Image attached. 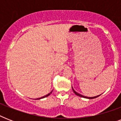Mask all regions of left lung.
Instances as JSON below:
<instances>
[{
	"mask_svg": "<svg viewBox=\"0 0 121 121\" xmlns=\"http://www.w3.org/2000/svg\"><path fill=\"white\" fill-rule=\"evenodd\" d=\"M72 90H73V92H74V93H75V94H76V95H77L79 96V97H83V98H86V99H95V98L98 97L99 96H100V95H99L95 96V97H85V96L82 95H81V94H78V93H77V92H75V91L74 90L73 88V87H72Z\"/></svg>",
	"mask_w": 121,
	"mask_h": 121,
	"instance_id": "obj_1",
	"label": "left lung"
}]
</instances>
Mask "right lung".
Returning a JSON list of instances; mask_svg holds the SVG:
<instances>
[{
	"label": "right lung",
	"mask_w": 121,
	"mask_h": 121,
	"mask_svg": "<svg viewBox=\"0 0 121 121\" xmlns=\"http://www.w3.org/2000/svg\"><path fill=\"white\" fill-rule=\"evenodd\" d=\"M52 92H53V90H52V91H51V92H50V93H49V94H47V95H44V96H43V97H42L39 98V99H43V98L46 97H48V96H49V95H50V94H51V93H52Z\"/></svg>",
	"instance_id": "right-lung-1"
}]
</instances>
